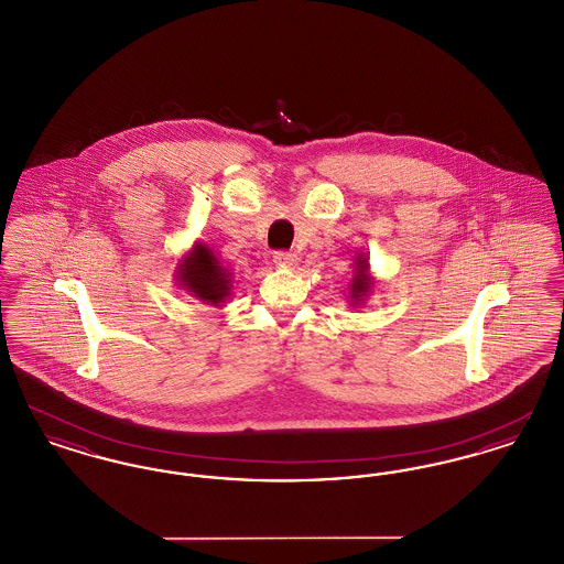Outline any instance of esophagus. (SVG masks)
<instances>
[{
  "mask_svg": "<svg viewBox=\"0 0 564 564\" xmlns=\"http://www.w3.org/2000/svg\"><path fill=\"white\" fill-rule=\"evenodd\" d=\"M272 262L276 267H283V269H294L295 264H297V256L292 253V251H274L272 253Z\"/></svg>",
  "mask_w": 564,
  "mask_h": 564,
  "instance_id": "esophagus-1",
  "label": "esophagus"
}]
</instances>
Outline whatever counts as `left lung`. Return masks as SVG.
Listing matches in <instances>:
<instances>
[{"mask_svg":"<svg viewBox=\"0 0 564 564\" xmlns=\"http://www.w3.org/2000/svg\"><path fill=\"white\" fill-rule=\"evenodd\" d=\"M357 269H355V276H352V281H350V306H357V304H364V300L368 297V294L372 292V288H375V281H372V276H370V264H368V260L366 258H359L357 262Z\"/></svg>","mask_w":564,"mask_h":564,"instance_id":"left-lung-1","label":"left lung"}]
</instances>
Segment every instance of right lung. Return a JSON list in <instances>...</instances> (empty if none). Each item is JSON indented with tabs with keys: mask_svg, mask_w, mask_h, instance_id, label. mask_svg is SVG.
<instances>
[{
	"mask_svg": "<svg viewBox=\"0 0 564 564\" xmlns=\"http://www.w3.org/2000/svg\"><path fill=\"white\" fill-rule=\"evenodd\" d=\"M177 281L194 297L214 306H221L232 290L230 272L219 264L214 251L203 242H196L180 262Z\"/></svg>",
	"mask_w": 564,
	"mask_h": 564,
	"instance_id": "add662e5",
	"label": "right lung"
}]
</instances>
